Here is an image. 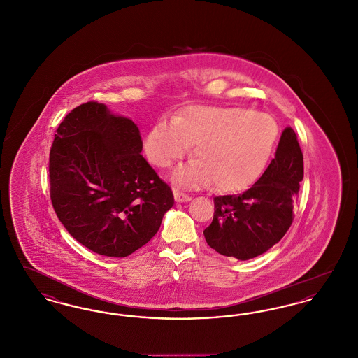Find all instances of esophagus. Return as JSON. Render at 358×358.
Returning <instances> with one entry per match:
<instances>
[{
	"mask_svg": "<svg viewBox=\"0 0 358 358\" xmlns=\"http://www.w3.org/2000/svg\"><path fill=\"white\" fill-rule=\"evenodd\" d=\"M174 199H176V201L177 203H185V201H190V196L187 194V193H184V192H181V190H174Z\"/></svg>",
	"mask_w": 358,
	"mask_h": 358,
	"instance_id": "1",
	"label": "esophagus"
}]
</instances>
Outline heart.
Instances as JSON below:
<instances>
[{
    "instance_id": "obj_1",
    "label": "heart",
    "mask_w": 358,
    "mask_h": 358,
    "mask_svg": "<svg viewBox=\"0 0 358 358\" xmlns=\"http://www.w3.org/2000/svg\"><path fill=\"white\" fill-rule=\"evenodd\" d=\"M279 136L271 115L243 107L193 106L173 122L159 120L145 141L149 161L166 169L194 145L192 161L174 171L176 182L219 190L248 187L264 166Z\"/></svg>"
}]
</instances>
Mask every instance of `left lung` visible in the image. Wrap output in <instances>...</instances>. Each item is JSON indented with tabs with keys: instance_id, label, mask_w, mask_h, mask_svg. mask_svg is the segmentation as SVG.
I'll list each match as a JSON object with an SVG mask.
<instances>
[{
	"instance_id": "8db88e82",
	"label": "left lung",
	"mask_w": 358,
	"mask_h": 358,
	"mask_svg": "<svg viewBox=\"0 0 358 358\" xmlns=\"http://www.w3.org/2000/svg\"><path fill=\"white\" fill-rule=\"evenodd\" d=\"M302 180L303 154L295 131L287 127L275 158L252 187L213 199V220L204 231L208 245L238 260L264 254L289 231Z\"/></svg>"
}]
</instances>
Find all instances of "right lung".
Segmentation results:
<instances>
[{
	"label": "right lung",
	"mask_w": 358,
	"mask_h": 358,
	"mask_svg": "<svg viewBox=\"0 0 358 358\" xmlns=\"http://www.w3.org/2000/svg\"><path fill=\"white\" fill-rule=\"evenodd\" d=\"M133 120L102 103L75 107L50 152V194L71 236L99 255L124 257L158 232L174 204L171 187L141 155Z\"/></svg>",
	"instance_id": "obj_1"
}]
</instances>
